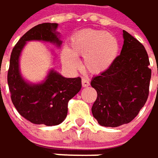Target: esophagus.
I'll use <instances>...</instances> for the list:
<instances>
[{
	"instance_id": "esophagus-1",
	"label": "esophagus",
	"mask_w": 158,
	"mask_h": 158,
	"mask_svg": "<svg viewBox=\"0 0 158 158\" xmlns=\"http://www.w3.org/2000/svg\"><path fill=\"white\" fill-rule=\"evenodd\" d=\"M82 85H83L84 87H87V86H89V85H90L89 80H88V79H86V78H83V79H82Z\"/></svg>"
}]
</instances>
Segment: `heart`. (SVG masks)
Here are the masks:
<instances>
[{
	"label": "heart",
	"mask_w": 158,
	"mask_h": 158,
	"mask_svg": "<svg viewBox=\"0 0 158 158\" xmlns=\"http://www.w3.org/2000/svg\"><path fill=\"white\" fill-rule=\"evenodd\" d=\"M119 42L116 36L104 30L83 29L73 34L68 48L60 52L63 65L74 70L79 62L76 57H84V66L91 73L108 71L118 56Z\"/></svg>",
	"instance_id": "obj_1"
}]
</instances>
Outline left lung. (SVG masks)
Instances as JSON below:
<instances>
[{
    "label": "left lung",
    "instance_id": "8db88e82",
    "mask_svg": "<svg viewBox=\"0 0 158 158\" xmlns=\"http://www.w3.org/2000/svg\"><path fill=\"white\" fill-rule=\"evenodd\" d=\"M123 46L113 65L92 78L98 92L92 114L101 126L118 127L131 122L144 106L151 69L144 47L125 30Z\"/></svg>",
    "mask_w": 158,
    "mask_h": 158
}]
</instances>
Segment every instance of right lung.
Returning a JSON list of instances; mask_svg holds the SVG:
<instances>
[{
    "mask_svg": "<svg viewBox=\"0 0 158 158\" xmlns=\"http://www.w3.org/2000/svg\"><path fill=\"white\" fill-rule=\"evenodd\" d=\"M58 24L44 23L28 30L13 48L7 75L12 102L19 114L34 124L54 126L67 116L68 101L82 87L81 78L63 77L50 69L40 83L27 81L20 72V56L29 41H44L60 48L62 41L57 32Z\"/></svg>",
    "mask_w": 158,
    "mask_h": 158,
    "instance_id": "add662e5",
    "label": "right lung"
}]
</instances>
